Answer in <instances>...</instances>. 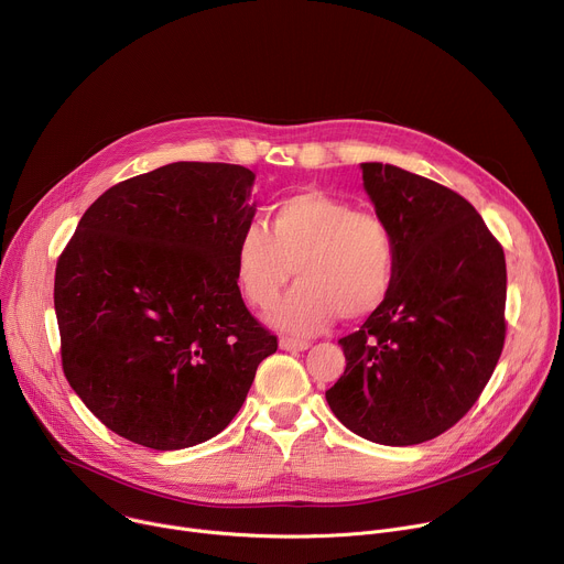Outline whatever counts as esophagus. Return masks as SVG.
<instances>
[{
    "label": "esophagus",
    "instance_id": "esophagus-1",
    "mask_svg": "<svg viewBox=\"0 0 564 564\" xmlns=\"http://www.w3.org/2000/svg\"><path fill=\"white\" fill-rule=\"evenodd\" d=\"M281 350H290V352H299V350H307L310 344L303 341V339H292V337H281L279 341Z\"/></svg>",
    "mask_w": 564,
    "mask_h": 564
}]
</instances>
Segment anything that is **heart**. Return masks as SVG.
Instances as JSON below:
<instances>
[{"label":"heart","instance_id":"obj_1","mask_svg":"<svg viewBox=\"0 0 564 564\" xmlns=\"http://www.w3.org/2000/svg\"><path fill=\"white\" fill-rule=\"evenodd\" d=\"M270 229L248 223L234 248V272L246 299L270 307L292 279H301L272 312L276 326L310 335L341 314L359 321L392 292L397 243L383 216L307 189L270 207Z\"/></svg>","mask_w":564,"mask_h":564}]
</instances>
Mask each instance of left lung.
Segmentation results:
<instances>
[{"label": "left lung", "mask_w": 564, "mask_h": 564, "mask_svg": "<svg viewBox=\"0 0 564 564\" xmlns=\"http://www.w3.org/2000/svg\"><path fill=\"white\" fill-rule=\"evenodd\" d=\"M364 187L397 243L386 303L339 339L346 370L326 390L337 420L386 446L455 426L489 383L507 337L500 240L457 192L364 163Z\"/></svg>", "instance_id": "left-lung-1"}]
</instances>
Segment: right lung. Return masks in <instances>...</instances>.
<instances>
[{
	"label": "right lung",
	"instance_id": "add662e5",
	"mask_svg": "<svg viewBox=\"0 0 564 564\" xmlns=\"http://www.w3.org/2000/svg\"><path fill=\"white\" fill-rule=\"evenodd\" d=\"M254 174L172 163L107 189L55 268L62 370L120 437L178 451L218 435L279 341L240 296Z\"/></svg>",
	"mask_w": 564,
	"mask_h": 564
}]
</instances>
